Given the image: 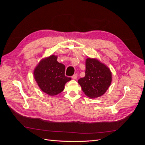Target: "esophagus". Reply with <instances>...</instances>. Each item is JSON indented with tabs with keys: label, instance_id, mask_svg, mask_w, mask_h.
<instances>
[{
	"label": "esophagus",
	"instance_id": "obj_1",
	"mask_svg": "<svg viewBox=\"0 0 145 145\" xmlns=\"http://www.w3.org/2000/svg\"><path fill=\"white\" fill-rule=\"evenodd\" d=\"M77 77V74H74V75L72 76V79H74V80L76 79Z\"/></svg>",
	"mask_w": 145,
	"mask_h": 145
}]
</instances>
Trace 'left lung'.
Listing matches in <instances>:
<instances>
[{
    "label": "left lung",
    "instance_id": "8db88e82",
    "mask_svg": "<svg viewBox=\"0 0 145 145\" xmlns=\"http://www.w3.org/2000/svg\"><path fill=\"white\" fill-rule=\"evenodd\" d=\"M112 81L111 72L106 65L95 59L86 60L85 76L78 80L82 91L89 98L100 97Z\"/></svg>",
    "mask_w": 145,
    "mask_h": 145
}]
</instances>
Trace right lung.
<instances>
[{"label":"right lung","mask_w":145,"mask_h":145,"mask_svg":"<svg viewBox=\"0 0 145 145\" xmlns=\"http://www.w3.org/2000/svg\"><path fill=\"white\" fill-rule=\"evenodd\" d=\"M54 55L42 59L35 68L34 76L39 88L50 95H55L64 89L71 77L65 76V65L57 61Z\"/></svg>","instance_id":"add662e5"}]
</instances>
